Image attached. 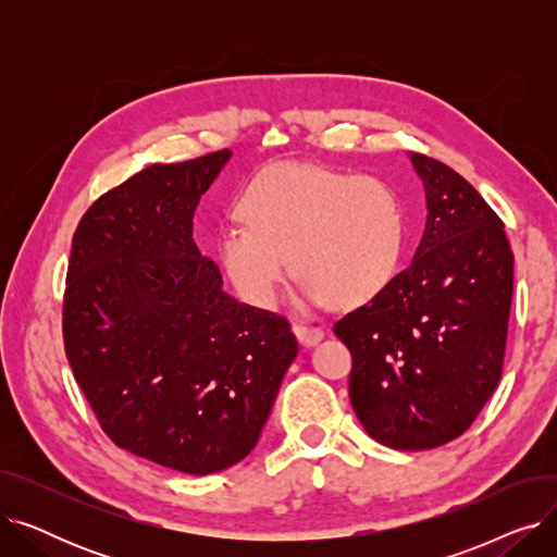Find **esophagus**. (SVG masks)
Returning a JSON list of instances; mask_svg holds the SVG:
<instances>
[{"mask_svg": "<svg viewBox=\"0 0 557 557\" xmlns=\"http://www.w3.org/2000/svg\"><path fill=\"white\" fill-rule=\"evenodd\" d=\"M294 334H296V338H298L302 345H307V347L315 345L320 338L325 336V334H323V330L311 327V325H305V323H294Z\"/></svg>", "mask_w": 557, "mask_h": 557, "instance_id": "obj_1", "label": "esophagus"}]
</instances>
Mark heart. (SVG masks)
I'll use <instances>...</instances> for the list:
<instances>
[{
    "mask_svg": "<svg viewBox=\"0 0 557 557\" xmlns=\"http://www.w3.org/2000/svg\"><path fill=\"white\" fill-rule=\"evenodd\" d=\"M234 212L242 225L221 227L214 252L239 298L257 309L277 305L288 259L309 307H363L399 271L404 205L382 178L277 164L242 189Z\"/></svg>",
    "mask_w": 557,
    "mask_h": 557,
    "instance_id": "obj_1",
    "label": "heart"
}]
</instances>
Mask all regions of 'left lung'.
Returning <instances> with one entry per match:
<instances>
[{
    "label": "left lung",
    "instance_id": "left-lung-1",
    "mask_svg": "<svg viewBox=\"0 0 557 557\" xmlns=\"http://www.w3.org/2000/svg\"><path fill=\"white\" fill-rule=\"evenodd\" d=\"M426 225L411 267L334 334L352 352L349 401L391 449L441 447L481 413L502 379L512 250L502 219L447 164L411 153Z\"/></svg>",
    "mask_w": 557,
    "mask_h": 557
}]
</instances>
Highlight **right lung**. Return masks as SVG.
Returning <instances> with one entry per match:
<instances>
[{"label": "right lung", "instance_id": "1", "mask_svg": "<svg viewBox=\"0 0 557 557\" xmlns=\"http://www.w3.org/2000/svg\"><path fill=\"white\" fill-rule=\"evenodd\" d=\"M153 164L103 194L74 232L65 352L110 441L205 476L257 445L298 355L288 320L237 302L194 244V212L230 160Z\"/></svg>", "mask_w": 557, "mask_h": 557}]
</instances>
